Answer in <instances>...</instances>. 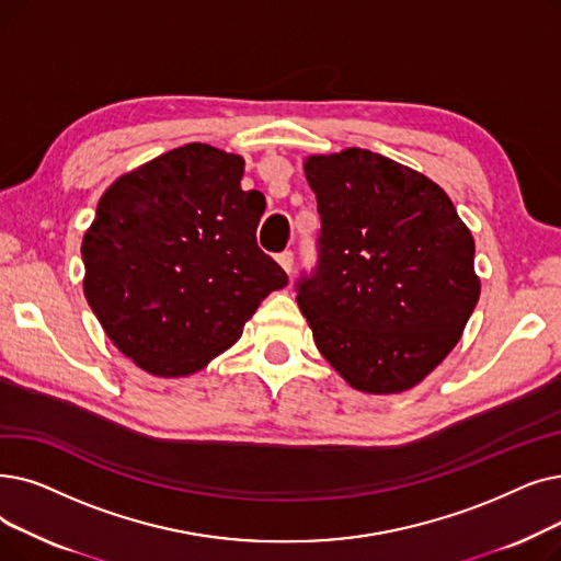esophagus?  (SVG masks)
<instances>
[{
  "mask_svg": "<svg viewBox=\"0 0 561 561\" xmlns=\"http://www.w3.org/2000/svg\"><path fill=\"white\" fill-rule=\"evenodd\" d=\"M277 263L284 267L286 273H290V271H294V252H290V250L279 252V254H277Z\"/></svg>",
  "mask_w": 561,
  "mask_h": 561,
  "instance_id": "1",
  "label": "esophagus"
}]
</instances>
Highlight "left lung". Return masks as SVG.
Returning <instances> with one entry per match:
<instances>
[{
    "label": "left lung",
    "instance_id": "1",
    "mask_svg": "<svg viewBox=\"0 0 561 561\" xmlns=\"http://www.w3.org/2000/svg\"><path fill=\"white\" fill-rule=\"evenodd\" d=\"M319 263L296 282L321 355L351 387L399 394L422 382L479 300L474 238L447 192L367 149L311 156Z\"/></svg>",
    "mask_w": 561,
    "mask_h": 561
}]
</instances>
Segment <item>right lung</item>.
I'll return each mask as SVG.
<instances>
[{"label":"right lung","instance_id":"1","mask_svg":"<svg viewBox=\"0 0 561 561\" xmlns=\"http://www.w3.org/2000/svg\"><path fill=\"white\" fill-rule=\"evenodd\" d=\"M242 158L185 144L116 179L82 240L84 296L114 346L153 376L204 369L288 284L256 245L265 210Z\"/></svg>","mask_w":561,"mask_h":561}]
</instances>
